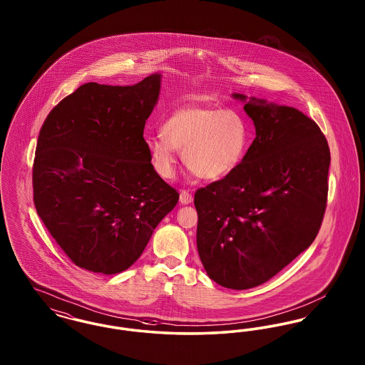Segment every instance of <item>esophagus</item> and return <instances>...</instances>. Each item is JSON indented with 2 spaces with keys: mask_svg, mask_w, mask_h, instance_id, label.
<instances>
[{
  "mask_svg": "<svg viewBox=\"0 0 365 365\" xmlns=\"http://www.w3.org/2000/svg\"><path fill=\"white\" fill-rule=\"evenodd\" d=\"M192 201V195L190 191L180 190V202L182 204H190Z\"/></svg>",
  "mask_w": 365,
  "mask_h": 365,
  "instance_id": "1",
  "label": "esophagus"
}]
</instances>
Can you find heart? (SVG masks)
<instances>
[{"label": "heart", "mask_w": 365, "mask_h": 365, "mask_svg": "<svg viewBox=\"0 0 365 365\" xmlns=\"http://www.w3.org/2000/svg\"><path fill=\"white\" fill-rule=\"evenodd\" d=\"M250 143V125L235 109L186 106L175 110L161 127V135L148 139L157 174L171 178L176 150L191 173L202 179H220L235 171Z\"/></svg>", "instance_id": "heart-1"}]
</instances>
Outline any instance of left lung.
<instances>
[{"label":"left lung","mask_w":365,"mask_h":365,"mask_svg":"<svg viewBox=\"0 0 365 365\" xmlns=\"http://www.w3.org/2000/svg\"><path fill=\"white\" fill-rule=\"evenodd\" d=\"M243 109L256 138L242 163L194 194L201 262L209 278L234 290L265 283L311 246L331 161L324 134L295 108L250 98Z\"/></svg>","instance_id":"obj_1"}]
</instances>
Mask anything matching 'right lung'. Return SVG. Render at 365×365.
I'll return each mask as SVG.
<instances>
[{"instance_id":"add662e5","label":"right lung","mask_w":365,"mask_h":365,"mask_svg":"<svg viewBox=\"0 0 365 365\" xmlns=\"http://www.w3.org/2000/svg\"><path fill=\"white\" fill-rule=\"evenodd\" d=\"M160 75L134 86L85 83L45 119L33 165L34 205L75 265L119 274L138 260L179 192L150 163L143 128Z\"/></svg>"}]
</instances>
